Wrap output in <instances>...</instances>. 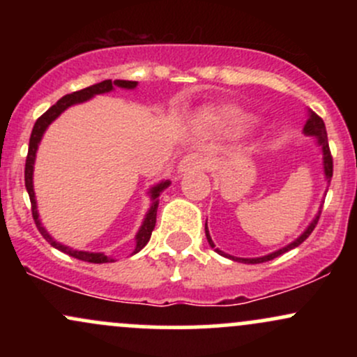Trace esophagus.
<instances>
[{
  "label": "esophagus",
  "instance_id": "obj_1",
  "mask_svg": "<svg viewBox=\"0 0 357 357\" xmlns=\"http://www.w3.org/2000/svg\"><path fill=\"white\" fill-rule=\"evenodd\" d=\"M206 166H208L206 155L199 153V151H195V153L184 155L183 161L179 162V171L184 173V171H190V169H204Z\"/></svg>",
  "mask_w": 357,
  "mask_h": 357
}]
</instances>
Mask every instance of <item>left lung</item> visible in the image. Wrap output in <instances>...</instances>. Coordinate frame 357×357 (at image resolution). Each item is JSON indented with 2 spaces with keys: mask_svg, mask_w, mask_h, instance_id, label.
Wrapping results in <instances>:
<instances>
[{
  "mask_svg": "<svg viewBox=\"0 0 357 357\" xmlns=\"http://www.w3.org/2000/svg\"><path fill=\"white\" fill-rule=\"evenodd\" d=\"M304 134H305V136H312V137L317 139L319 146L322 147V155H324V158H322V159H324V174H326V181H327V183H331V178H333V155H331L329 142H327L326 124H324V121H322L321 117L317 116V114H314V112H310V114H309V121H307V122H305V126H304ZM319 216H321V211H319L317 215H315V218L312 220V223H310L309 227H307V230H305L304 233H302V235L298 236L297 240H294L292 243H289V245H287V247H284V248L277 250V252L268 253V255H265V257H258V258H238V257L227 255V253H223V252H221V250L215 248V243H213V240H211V236H210V231H208V227H206V225H204V231H206L208 243H210L211 247L215 248L216 252L220 253V255H223V257H227V258H231V260H235V261H245V264H261V261H268V260H273V258L280 257L282 253H285V252H289V250H292V248L298 247V245H301L302 241L309 238V235H310V233L314 231L315 225H317Z\"/></svg>",
  "mask_w": 357,
  "mask_h": 357,
  "instance_id": "left-lung-1",
  "label": "left lung"
}]
</instances>
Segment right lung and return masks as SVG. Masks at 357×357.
<instances>
[{
  "mask_svg": "<svg viewBox=\"0 0 357 357\" xmlns=\"http://www.w3.org/2000/svg\"><path fill=\"white\" fill-rule=\"evenodd\" d=\"M136 85H137V82H132V80H114V82L104 80V82H99V84H96V85H90V87H87V89L77 90V92H73V93H67V96L61 97V99L56 102L55 105H52V107L48 109L43 116H40L38 119H36L33 130H31L30 146H28L26 165H24V186H26L28 195H30L31 215H33L36 228H38V231L42 233L43 238L47 240L52 247H55L56 250H60V252L67 253V255H70L73 258H79V260H84V261H90V264H109V261H114V258L104 255V253L82 252V250H73L70 247H65V245H61V243H59V241L53 240L52 236L48 235V231L42 227V221H40V218H38V210H36V199H35V191H33V165H35L36 149H38V144H40V141H42L47 127L50 126L52 122L55 121V119L59 117L65 109H68L73 104H80V102L92 99V97L97 96V93L110 92V90H114V87L136 89ZM169 184H171L169 181H162V183L155 184L154 188H151L149 192H151V199H153V204H151L149 211H147L146 218H144V221H142L141 228H139V231L136 235V248H134V253L141 252V250L147 245V241H149L151 233H153L154 227H155V215H158V206H159L158 198H159V195H161V192L165 191L167 186H169Z\"/></svg>",
  "mask_w": 357,
  "mask_h": 357,
  "instance_id": "add662e5",
  "label": "right lung"
}]
</instances>
